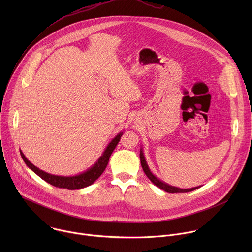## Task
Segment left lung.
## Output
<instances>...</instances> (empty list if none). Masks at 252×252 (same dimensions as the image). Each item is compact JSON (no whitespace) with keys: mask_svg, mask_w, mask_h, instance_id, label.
<instances>
[{"mask_svg":"<svg viewBox=\"0 0 252 252\" xmlns=\"http://www.w3.org/2000/svg\"><path fill=\"white\" fill-rule=\"evenodd\" d=\"M139 158H140V163H141V166H142L143 171H145V173L147 174V176L150 178V181H151L154 185H156L158 188H159L160 189H162V190H164V191H166V192H169V193H183V192H189V191L195 190L196 189L199 188V187H196V188H192V189H179V188L171 187V186L165 184L164 182H161L160 179H158L156 175L153 174V172L150 170L149 165H148V163H147V161H146L145 156H143L142 149H140Z\"/></svg>","mask_w":252,"mask_h":252,"instance_id":"obj_1","label":"left lung"}]
</instances>
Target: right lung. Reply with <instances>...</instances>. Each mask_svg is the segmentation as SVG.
<instances>
[{
  "label": "right lung",
  "mask_w": 252,
  "mask_h": 252,
  "mask_svg": "<svg viewBox=\"0 0 252 252\" xmlns=\"http://www.w3.org/2000/svg\"><path fill=\"white\" fill-rule=\"evenodd\" d=\"M123 134V131L120 132L110 143L109 146L106 147L104 150L103 154L101 157L97 159V161L87 171L80 173L78 175L74 176H61V175H55V174H50L46 171L41 170L37 166H34L32 163H31L27 158L24 156V154L21 152V157L25 163L34 172L37 173L41 178H43L45 182L49 183L50 185L60 188V189H66L69 190H74V189H80L87 188L91 185H93L96 179L101 175V173L104 171L107 163H109V159L111 155L113 154L114 150L118 146V143L121 139V136Z\"/></svg>",
  "instance_id": "add662e5"
}]
</instances>
